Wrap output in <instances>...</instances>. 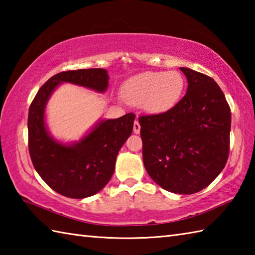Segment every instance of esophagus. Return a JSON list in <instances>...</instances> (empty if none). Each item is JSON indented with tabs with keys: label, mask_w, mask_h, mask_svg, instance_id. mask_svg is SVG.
<instances>
[{
	"label": "esophagus",
	"mask_w": 255,
	"mask_h": 255,
	"mask_svg": "<svg viewBox=\"0 0 255 255\" xmlns=\"http://www.w3.org/2000/svg\"><path fill=\"white\" fill-rule=\"evenodd\" d=\"M133 132L134 133L140 132V124L138 123V121H134V123H133Z\"/></svg>",
	"instance_id": "obj_1"
}]
</instances>
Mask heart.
Wrapping results in <instances>:
<instances>
[{
    "mask_svg": "<svg viewBox=\"0 0 255 255\" xmlns=\"http://www.w3.org/2000/svg\"><path fill=\"white\" fill-rule=\"evenodd\" d=\"M183 90L181 73L147 71L128 79L123 85V95L129 104L142 105L150 114H162L177 104Z\"/></svg>",
    "mask_w": 255,
    "mask_h": 255,
    "instance_id": "1",
    "label": "heart"
}]
</instances>
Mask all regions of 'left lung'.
<instances>
[{
  "label": "left lung",
  "instance_id": "left-lung-1",
  "mask_svg": "<svg viewBox=\"0 0 255 255\" xmlns=\"http://www.w3.org/2000/svg\"><path fill=\"white\" fill-rule=\"evenodd\" d=\"M188 86L183 99L156 115L139 117L143 164L167 192L194 194L224 170L229 155L231 113L210 77L180 68Z\"/></svg>",
  "mask_w": 255,
  "mask_h": 255
}]
</instances>
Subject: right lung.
Wrapping results in <instances>:
<instances>
[{
  "instance_id": "right-lung-1",
  "label": "right lung",
  "mask_w": 255,
  "mask_h": 255,
  "mask_svg": "<svg viewBox=\"0 0 255 255\" xmlns=\"http://www.w3.org/2000/svg\"><path fill=\"white\" fill-rule=\"evenodd\" d=\"M69 82L97 92L106 91L105 69H80L53 75L37 92L28 112V149L38 174L53 191L70 198L99 193L115 171L118 151L130 137L134 114L101 121L79 142L63 144L48 132L45 108L59 84Z\"/></svg>"
}]
</instances>
